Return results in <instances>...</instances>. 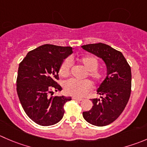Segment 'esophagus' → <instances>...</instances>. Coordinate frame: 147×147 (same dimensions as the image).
Listing matches in <instances>:
<instances>
[{
	"label": "esophagus",
	"mask_w": 147,
	"mask_h": 147,
	"mask_svg": "<svg viewBox=\"0 0 147 147\" xmlns=\"http://www.w3.org/2000/svg\"><path fill=\"white\" fill-rule=\"evenodd\" d=\"M72 99L75 100H79V101H82L83 100L82 98H77V97H72Z\"/></svg>",
	"instance_id": "esophagus-1"
}]
</instances>
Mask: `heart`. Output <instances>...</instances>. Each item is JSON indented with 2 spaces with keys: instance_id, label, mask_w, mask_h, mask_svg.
Segmentation results:
<instances>
[{
  "instance_id": "heart-1",
  "label": "heart",
  "mask_w": 147,
  "mask_h": 147,
  "mask_svg": "<svg viewBox=\"0 0 147 147\" xmlns=\"http://www.w3.org/2000/svg\"><path fill=\"white\" fill-rule=\"evenodd\" d=\"M78 61L88 70L87 75L95 82H98L103 78V72L98 69L99 61L95 57L87 55L78 59ZM72 61L69 58L64 59L59 67V74L62 78H67L70 73ZM63 88L66 94L74 97H82L86 95L91 88V84L88 80H78L70 79L63 83Z\"/></svg>"
}]
</instances>
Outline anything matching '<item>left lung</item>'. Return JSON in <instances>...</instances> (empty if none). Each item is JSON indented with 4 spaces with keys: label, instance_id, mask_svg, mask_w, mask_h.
<instances>
[{
    "label": "left lung",
    "instance_id": "8db88e82",
    "mask_svg": "<svg viewBox=\"0 0 147 147\" xmlns=\"http://www.w3.org/2000/svg\"><path fill=\"white\" fill-rule=\"evenodd\" d=\"M82 49L101 58L107 67V76L98 88L100 98L91 99L92 108L82 113L90 124L104 126L119 117L128 103L131 90V71L123 54L105 44L83 45Z\"/></svg>",
    "mask_w": 147,
    "mask_h": 147
}]
</instances>
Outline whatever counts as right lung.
Returning a JSON list of instances; mask_svg holds the SVG:
<instances>
[{
    "label": "right lung",
    "instance_id": "obj_1",
    "mask_svg": "<svg viewBox=\"0 0 147 147\" xmlns=\"http://www.w3.org/2000/svg\"><path fill=\"white\" fill-rule=\"evenodd\" d=\"M72 53L70 47L44 45L31 50L19 64L16 90L27 116L43 126L58 123L65 113V102L71 97L52 96L53 91H61L59 67Z\"/></svg>",
    "mask_w": 147,
    "mask_h": 147
}]
</instances>
